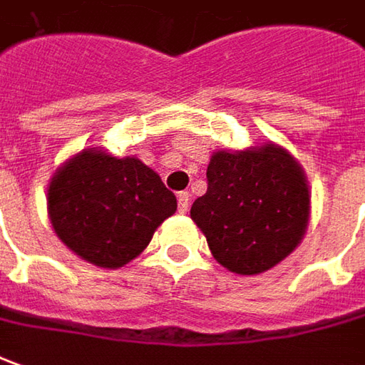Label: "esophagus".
Masks as SVG:
<instances>
[{
    "label": "esophagus",
    "instance_id": "obj_1",
    "mask_svg": "<svg viewBox=\"0 0 365 365\" xmlns=\"http://www.w3.org/2000/svg\"><path fill=\"white\" fill-rule=\"evenodd\" d=\"M190 192H180L178 193V210L182 212V214H185L187 210H190Z\"/></svg>",
    "mask_w": 365,
    "mask_h": 365
}]
</instances>
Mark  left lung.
<instances>
[{
  "instance_id": "left-lung-1",
  "label": "left lung",
  "mask_w": 365,
  "mask_h": 365,
  "mask_svg": "<svg viewBox=\"0 0 365 365\" xmlns=\"http://www.w3.org/2000/svg\"><path fill=\"white\" fill-rule=\"evenodd\" d=\"M212 255L240 276H255L286 259L309 222V187L299 163L276 143L215 151L207 192L192 205Z\"/></svg>"
}]
</instances>
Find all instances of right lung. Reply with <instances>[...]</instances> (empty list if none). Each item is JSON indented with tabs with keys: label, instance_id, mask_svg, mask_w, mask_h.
Wrapping results in <instances>:
<instances>
[{
	"label": "right lung",
	"instance_id": "1",
	"mask_svg": "<svg viewBox=\"0 0 365 365\" xmlns=\"http://www.w3.org/2000/svg\"><path fill=\"white\" fill-rule=\"evenodd\" d=\"M175 210V195L151 168L96 148L68 160L47 187V214L59 240L108 269L138 257Z\"/></svg>",
	"mask_w": 365,
	"mask_h": 365
}]
</instances>
